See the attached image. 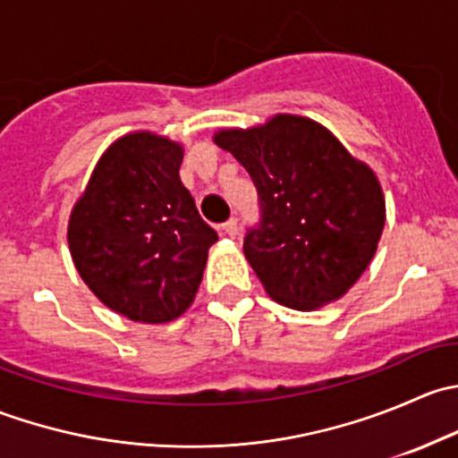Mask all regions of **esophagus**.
<instances>
[{
  "label": "esophagus",
  "mask_w": 458,
  "mask_h": 458,
  "mask_svg": "<svg viewBox=\"0 0 458 458\" xmlns=\"http://www.w3.org/2000/svg\"><path fill=\"white\" fill-rule=\"evenodd\" d=\"M221 234H225V237H237L239 228H237V219H228L225 224H221Z\"/></svg>",
  "instance_id": "1"
}]
</instances>
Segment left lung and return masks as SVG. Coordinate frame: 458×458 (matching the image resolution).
I'll return each mask as SVG.
<instances>
[{
    "instance_id": "left-lung-1",
    "label": "left lung",
    "mask_w": 458,
    "mask_h": 458,
    "mask_svg": "<svg viewBox=\"0 0 458 458\" xmlns=\"http://www.w3.org/2000/svg\"><path fill=\"white\" fill-rule=\"evenodd\" d=\"M212 141L250 173L261 224L243 255L267 297L317 310L344 297L370 266L386 225V197L368 164L326 126L281 113Z\"/></svg>"
}]
</instances>
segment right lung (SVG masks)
I'll return each mask as SVG.
<instances>
[{
  "label": "right lung",
  "mask_w": 458,
  "mask_h": 458,
  "mask_svg": "<svg viewBox=\"0 0 458 458\" xmlns=\"http://www.w3.org/2000/svg\"><path fill=\"white\" fill-rule=\"evenodd\" d=\"M183 146L150 131L119 137L68 219V248L90 293L131 321H174L199 290L216 233L179 179Z\"/></svg>",
  "instance_id": "1"
}]
</instances>
